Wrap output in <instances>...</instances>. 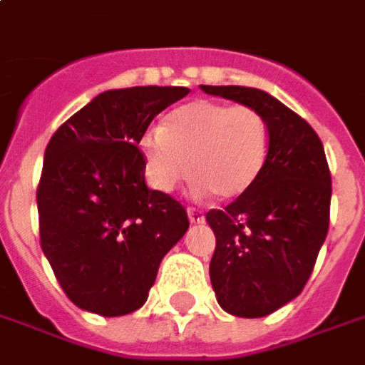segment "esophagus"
I'll return each mask as SVG.
<instances>
[{"label": "esophagus", "instance_id": "34e87169", "mask_svg": "<svg viewBox=\"0 0 365 365\" xmlns=\"http://www.w3.org/2000/svg\"><path fill=\"white\" fill-rule=\"evenodd\" d=\"M187 217H190V223H193V225H200V223L205 221V215L201 213L200 209H195V207L187 209Z\"/></svg>", "mask_w": 365, "mask_h": 365}]
</instances>
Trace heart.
<instances>
[{"instance_id": "heart-1", "label": "heart", "mask_w": 365, "mask_h": 365, "mask_svg": "<svg viewBox=\"0 0 365 365\" xmlns=\"http://www.w3.org/2000/svg\"><path fill=\"white\" fill-rule=\"evenodd\" d=\"M271 130L261 112L245 104L197 98L178 106L162 128L140 138L150 183L170 193L191 174L201 193L221 201L243 197L269 158Z\"/></svg>"}]
</instances>
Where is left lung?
<instances>
[{
  "label": "left lung",
  "mask_w": 365,
  "mask_h": 365,
  "mask_svg": "<svg viewBox=\"0 0 365 365\" xmlns=\"http://www.w3.org/2000/svg\"><path fill=\"white\" fill-rule=\"evenodd\" d=\"M201 91L253 106L271 130L257 183L223 211L205 215L215 233L209 277L219 307L261 318L302 292L324 243L332 197L324 146L304 118L264 91L209 85Z\"/></svg>",
  "instance_id": "left-lung-1"
}]
</instances>
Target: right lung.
Wrapping results in <instances>:
<instances>
[{
  "label": "right lung",
  "instance_id": "right-lung-1",
  "mask_svg": "<svg viewBox=\"0 0 365 365\" xmlns=\"http://www.w3.org/2000/svg\"><path fill=\"white\" fill-rule=\"evenodd\" d=\"M185 86L106 91L53 134L37 209L41 249L73 304L124 316L146 302L165 253L187 231L180 201L150 190L140 138Z\"/></svg>",
  "mask_w": 365,
  "mask_h": 365
}]
</instances>
